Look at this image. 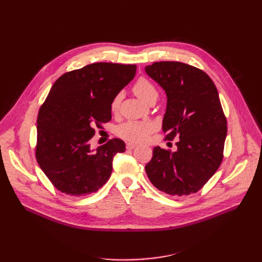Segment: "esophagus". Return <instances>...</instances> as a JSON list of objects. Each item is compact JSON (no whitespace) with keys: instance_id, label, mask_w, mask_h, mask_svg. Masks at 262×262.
I'll list each match as a JSON object with an SVG mask.
<instances>
[{"instance_id":"34e87169","label":"esophagus","mask_w":262,"mask_h":262,"mask_svg":"<svg viewBox=\"0 0 262 262\" xmlns=\"http://www.w3.org/2000/svg\"><path fill=\"white\" fill-rule=\"evenodd\" d=\"M137 146H138V144L133 143V142H129V143H126V148H128V149H133V148H136Z\"/></svg>"}]
</instances>
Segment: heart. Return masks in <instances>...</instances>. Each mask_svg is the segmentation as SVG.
Wrapping results in <instances>:
<instances>
[{
  "instance_id": "heart-1",
  "label": "heart",
  "mask_w": 262,
  "mask_h": 262,
  "mask_svg": "<svg viewBox=\"0 0 262 262\" xmlns=\"http://www.w3.org/2000/svg\"><path fill=\"white\" fill-rule=\"evenodd\" d=\"M133 93L145 102H148L153 99H156L158 96V92L155 85L147 80L146 77H140L139 80L134 83L132 87ZM121 95L118 94L112 100L110 109L113 113H117L119 106H120ZM156 128L155 123L145 122V121H128L118 126L117 134L120 138L132 141V142H142L144 141L150 133Z\"/></svg>"
}]
</instances>
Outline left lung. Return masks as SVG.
I'll use <instances>...</instances> for the list:
<instances>
[{"instance_id": "8db88e82", "label": "left lung", "mask_w": 262, "mask_h": 262, "mask_svg": "<svg viewBox=\"0 0 262 262\" xmlns=\"http://www.w3.org/2000/svg\"><path fill=\"white\" fill-rule=\"evenodd\" d=\"M167 95L165 141L177 139L176 152L156 146L145 166L150 182L170 195L195 193L223 161L227 121L211 77L182 62H154L145 68Z\"/></svg>"}]
</instances>
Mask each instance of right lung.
<instances>
[{"mask_svg":"<svg viewBox=\"0 0 262 262\" xmlns=\"http://www.w3.org/2000/svg\"><path fill=\"white\" fill-rule=\"evenodd\" d=\"M132 64L98 62L61 75L37 118L36 160L59 191L82 196L96 192L113 171L120 139L91 149L95 126L112 120V100L136 75Z\"/></svg>","mask_w":262,"mask_h":262,"instance_id":"obj_1","label":"right lung"}]
</instances>
